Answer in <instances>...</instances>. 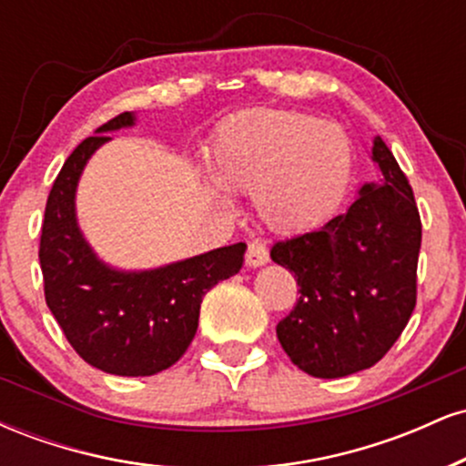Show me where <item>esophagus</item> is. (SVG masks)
Masks as SVG:
<instances>
[{
    "mask_svg": "<svg viewBox=\"0 0 466 466\" xmlns=\"http://www.w3.org/2000/svg\"><path fill=\"white\" fill-rule=\"evenodd\" d=\"M267 260H269V254H267L265 243H260V240H251L248 245V254H245V263L249 267H260L265 265Z\"/></svg>",
    "mask_w": 466,
    "mask_h": 466,
    "instance_id": "esophagus-1",
    "label": "esophagus"
}]
</instances>
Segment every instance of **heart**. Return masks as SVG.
Listing matches in <instances>:
<instances>
[{
    "label": "heart",
    "mask_w": 466,
    "mask_h": 466,
    "mask_svg": "<svg viewBox=\"0 0 466 466\" xmlns=\"http://www.w3.org/2000/svg\"><path fill=\"white\" fill-rule=\"evenodd\" d=\"M210 157L218 184L254 192L256 215L282 234L333 215L355 168V147L339 125L287 109L232 116L218 127Z\"/></svg>",
    "instance_id": "obj_1"
}]
</instances>
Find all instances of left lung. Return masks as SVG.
<instances>
[{"mask_svg": "<svg viewBox=\"0 0 466 466\" xmlns=\"http://www.w3.org/2000/svg\"><path fill=\"white\" fill-rule=\"evenodd\" d=\"M372 159L381 184L363 186L346 215L271 248V260L300 287L296 307L276 326L278 341L318 379L381 361L416 307L422 226L414 192L381 137Z\"/></svg>", "mask_w": 466, "mask_h": 466, "instance_id": "left-lung-1", "label": "left lung"}]
</instances>
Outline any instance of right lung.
Listing matches in <instances>:
<instances>
[{
  "mask_svg": "<svg viewBox=\"0 0 466 466\" xmlns=\"http://www.w3.org/2000/svg\"><path fill=\"white\" fill-rule=\"evenodd\" d=\"M133 114L111 117L85 137L52 184L41 226L39 263L52 315L89 366L120 377H148L173 366L199 326L203 296L238 274L245 243L228 245L140 274L109 269L92 254L74 217L83 166L106 131L131 127Z\"/></svg>",
  "mask_w": 466,
  "mask_h": 466,
  "instance_id": "right-lung-1",
  "label": "right lung"
}]
</instances>
